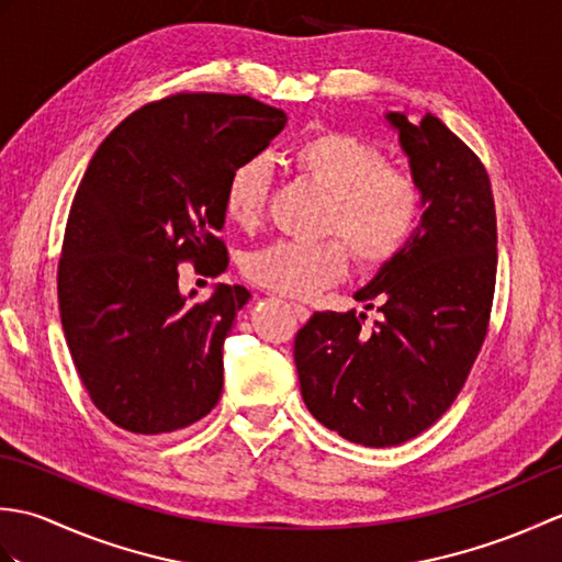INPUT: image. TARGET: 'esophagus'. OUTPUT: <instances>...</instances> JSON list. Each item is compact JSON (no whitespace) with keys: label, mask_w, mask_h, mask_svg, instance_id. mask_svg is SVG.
Returning <instances> with one entry per match:
<instances>
[{"label":"esophagus","mask_w":562,"mask_h":562,"mask_svg":"<svg viewBox=\"0 0 562 562\" xmlns=\"http://www.w3.org/2000/svg\"><path fill=\"white\" fill-rule=\"evenodd\" d=\"M292 314L296 316V321H302V324L304 321H308V316H312V312H308V308L302 304H292Z\"/></svg>","instance_id":"34e87169"}]
</instances>
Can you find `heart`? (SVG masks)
<instances>
[{"mask_svg": "<svg viewBox=\"0 0 562 562\" xmlns=\"http://www.w3.org/2000/svg\"><path fill=\"white\" fill-rule=\"evenodd\" d=\"M292 169L326 193L318 244L280 241L241 262L246 278L274 294L314 300L345 280L350 254L367 270L396 260L420 232L427 190L415 171L389 164L386 151L345 130H318L290 149ZM272 178L268 161L250 157L229 171L222 190L224 217L244 232L266 220Z\"/></svg>", "mask_w": 562, "mask_h": 562, "instance_id": "b5f03b06", "label": "heart"}]
</instances>
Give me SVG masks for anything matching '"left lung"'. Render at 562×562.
Here are the masks:
<instances>
[{
	"label": "left lung",
	"mask_w": 562,
	"mask_h": 562,
	"mask_svg": "<svg viewBox=\"0 0 562 562\" xmlns=\"http://www.w3.org/2000/svg\"><path fill=\"white\" fill-rule=\"evenodd\" d=\"M427 190L420 232L357 302L381 318L316 312L294 338L302 398L321 425L364 447H396L457 401L491 324L497 220L483 161L427 113H389ZM374 306V304H369Z\"/></svg>",
	"instance_id": "left-lung-1"
}]
</instances>
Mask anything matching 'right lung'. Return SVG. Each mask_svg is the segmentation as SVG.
Wrapping results in <instances>:
<instances>
[{"instance_id": "right-lung-1", "label": "right lung", "mask_w": 562, "mask_h": 562, "mask_svg": "<svg viewBox=\"0 0 562 562\" xmlns=\"http://www.w3.org/2000/svg\"><path fill=\"white\" fill-rule=\"evenodd\" d=\"M274 105L178 91L130 113L83 173L57 262V302L91 403L135 435H166L222 396V345L250 292L220 284L188 304L178 266H229L222 190L282 133ZM193 296V294H190Z\"/></svg>"}]
</instances>
